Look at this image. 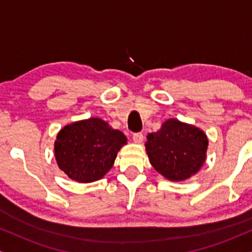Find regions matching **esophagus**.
<instances>
[{
  "instance_id": "1",
  "label": "esophagus",
  "mask_w": 252,
  "mask_h": 252,
  "mask_svg": "<svg viewBox=\"0 0 252 252\" xmlns=\"http://www.w3.org/2000/svg\"><path fill=\"white\" fill-rule=\"evenodd\" d=\"M143 138H144V136H143L142 132H137V133H133V135H132L133 142L137 143V144L142 143L143 142Z\"/></svg>"
}]
</instances>
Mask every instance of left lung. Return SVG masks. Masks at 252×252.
Wrapping results in <instances>:
<instances>
[{
    "label": "left lung",
    "instance_id": "left-lung-1",
    "mask_svg": "<svg viewBox=\"0 0 252 252\" xmlns=\"http://www.w3.org/2000/svg\"><path fill=\"white\" fill-rule=\"evenodd\" d=\"M146 138L150 163L170 181H184L195 176L207 159L208 138L193 124L168 119Z\"/></svg>",
    "mask_w": 252,
    "mask_h": 252
}]
</instances>
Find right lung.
Listing matches in <instances>:
<instances>
[{"label":"right lung","mask_w":252,"mask_h":252,"mask_svg":"<svg viewBox=\"0 0 252 252\" xmlns=\"http://www.w3.org/2000/svg\"><path fill=\"white\" fill-rule=\"evenodd\" d=\"M122 131L98 117L76 121L60 130L55 142L58 167L69 179L87 184L100 180L113 167L126 144Z\"/></svg>","instance_id":"right-lung-1"}]
</instances>
